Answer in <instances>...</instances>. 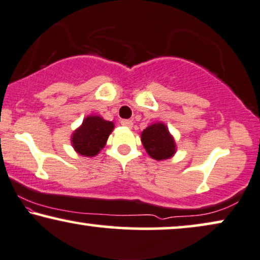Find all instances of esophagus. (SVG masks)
Instances as JSON below:
<instances>
[{"label": "esophagus", "mask_w": 260, "mask_h": 260, "mask_svg": "<svg viewBox=\"0 0 260 260\" xmlns=\"http://www.w3.org/2000/svg\"><path fill=\"white\" fill-rule=\"evenodd\" d=\"M121 124L127 128H132L133 127V121L132 120H121Z\"/></svg>", "instance_id": "1"}]
</instances>
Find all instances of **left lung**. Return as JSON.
Here are the masks:
<instances>
[{
  "label": "left lung",
  "mask_w": 260,
  "mask_h": 260,
  "mask_svg": "<svg viewBox=\"0 0 260 260\" xmlns=\"http://www.w3.org/2000/svg\"><path fill=\"white\" fill-rule=\"evenodd\" d=\"M141 143L151 158L164 160L176 153V143L168 127L162 122H155L148 126L141 133Z\"/></svg>",
  "instance_id": "left-lung-1"
}]
</instances>
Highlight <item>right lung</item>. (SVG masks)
Masks as SVG:
<instances>
[{
    "mask_svg": "<svg viewBox=\"0 0 260 260\" xmlns=\"http://www.w3.org/2000/svg\"><path fill=\"white\" fill-rule=\"evenodd\" d=\"M113 129L114 123L112 121H107L98 115L86 116L72 134V146L81 155L94 157L105 147Z\"/></svg>",
    "mask_w": 260,
    "mask_h": 260,
    "instance_id": "obj_1",
    "label": "right lung"
}]
</instances>
